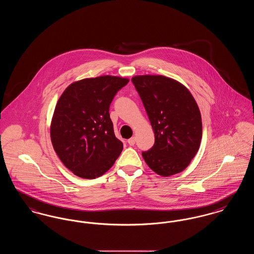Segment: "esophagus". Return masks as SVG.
<instances>
[{"mask_svg": "<svg viewBox=\"0 0 254 254\" xmlns=\"http://www.w3.org/2000/svg\"><path fill=\"white\" fill-rule=\"evenodd\" d=\"M135 142H136V139H135V137H132V138H130L128 141H127V143H128V145H135Z\"/></svg>", "mask_w": 254, "mask_h": 254, "instance_id": "obj_1", "label": "esophagus"}]
</instances>
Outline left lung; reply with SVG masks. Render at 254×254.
Segmentation results:
<instances>
[{
    "mask_svg": "<svg viewBox=\"0 0 254 254\" xmlns=\"http://www.w3.org/2000/svg\"><path fill=\"white\" fill-rule=\"evenodd\" d=\"M131 81L155 135L153 146L142 152L145 163L161 176L181 172L202 139L201 114L193 97L179 82L165 76H135Z\"/></svg>",
    "mask_w": 254,
    "mask_h": 254,
    "instance_id": "obj_1",
    "label": "left lung"
}]
</instances>
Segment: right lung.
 <instances>
[{"label":"right lung","instance_id":"add662e5","mask_svg":"<svg viewBox=\"0 0 254 254\" xmlns=\"http://www.w3.org/2000/svg\"><path fill=\"white\" fill-rule=\"evenodd\" d=\"M127 79L100 76L69 85L60 97L50 127L51 142L63 164L79 177L95 179L119 157L109 107Z\"/></svg>","mask_w":254,"mask_h":254}]
</instances>
